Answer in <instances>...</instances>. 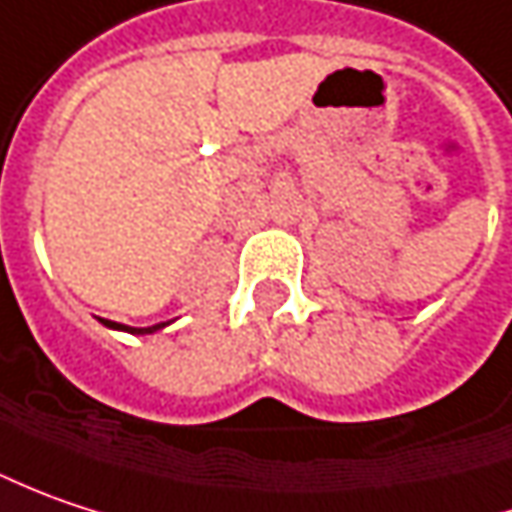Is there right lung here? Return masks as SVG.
Wrapping results in <instances>:
<instances>
[{"instance_id": "obj_1", "label": "right lung", "mask_w": 512, "mask_h": 512, "mask_svg": "<svg viewBox=\"0 0 512 512\" xmlns=\"http://www.w3.org/2000/svg\"><path fill=\"white\" fill-rule=\"evenodd\" d=\"M106 325H112V328H123V331H129V334H152L155 328H161V325H149V328H126V325H117V322H109Z\"/></svg>"}]
</instances>
